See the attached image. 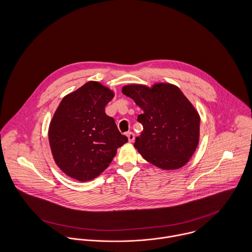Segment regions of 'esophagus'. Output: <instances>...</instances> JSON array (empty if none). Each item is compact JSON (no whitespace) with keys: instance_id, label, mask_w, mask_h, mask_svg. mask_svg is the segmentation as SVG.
<instances>
[{"instance_id":"1","label":"esophagus","mask_w":252,"mask_h":252,"mask_svg":"<svg viewBox=\"0 0 252 252\" xmlns=\"http://www.w3.org/2000/svg\"><path fill=\"white\" fill-rule=\"evenodd\" d=\"M126 136H127V138H128L129 143H133V142H134V140H135V134H134V133L129 132V133H127Z\"/></svg>"}]
</instances>
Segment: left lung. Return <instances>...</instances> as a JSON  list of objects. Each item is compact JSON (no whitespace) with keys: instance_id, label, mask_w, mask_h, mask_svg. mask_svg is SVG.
<instances>
[{"instance_id":"8db88e82","label":"left lung","mask_w":252,"mask_h":252,"mask_svg":"<svg viewBox=\"0 0 252 252\" xmlns=\"http://www.w3.org/2000/svg\"><path fill=\"white\" fill-rule=\"evenodd\" d=\"M122 93L144 111L138 116L144 130L134 144L140 154L162 170L186 165L199 144L201 118L180 88L165 82L129 84Z\"/></svg>"}]
</instances>
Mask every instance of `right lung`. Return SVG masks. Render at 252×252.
Listing matches in <instances>:
<instances>
[{
    "label": "right lung",
    "instance_id": "right-lung-1",
    "mask_svg": "<svg viewBox=\"0 0 252 252\" xmlns=\"http://www.w3.org/2000/svg\"><path fill=\"white\" fill-rule=\"evenodd\" d=\"M114 92L88 81L66 95L50 121L48 140L56 165L73 180L88 181L109 166L117 148L128 142L105 107Z\"/></svg>",
    "mask_w": 252,
    "mask_h": 252
}]
</instances>
